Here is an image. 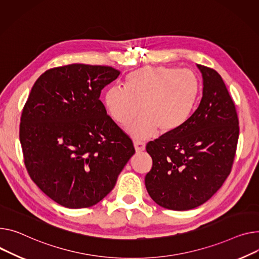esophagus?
<instances>
[{"label": "esophagus", "instance_id": "34e87169", "mask_svg": "<svg viewBox=\"0 0 259 259\" xmlns=\"http://www.w3.org/2000/svg\"><path fill=\"white\" fill-rule=\"evenodd\" d=\"M134 148H135V151H136L137 153H140V152H143V151L145 150L146 145H145L143 142L135 141V142H134Z\"/></svg>", "mask_w": 259, "mask_h": 259}]
</instances>
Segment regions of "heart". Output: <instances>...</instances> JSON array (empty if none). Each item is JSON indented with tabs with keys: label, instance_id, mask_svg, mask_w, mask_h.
I'll list each match as a JSON object with an SVG mask.
<instances>
[{
	"label": "heart",
	"instance_id": "obj_1",
	"mask_svg": "<svg viewBox=\"0 0 259 259\" xmlns=\"http://www.w3.org/2000/svg\"><path fill=\"white\" fill-rule=\"evenodd\" d=\"M200 93L194 72L166 66H144L130 74L126 88L112 85L104 104L109 116L119 125H127L137 140H146L158 131L168 134L182 127L191 117Z\"/></svg>",
	"mask_w": 259,
	"mask_h": 259
}]
</instances>
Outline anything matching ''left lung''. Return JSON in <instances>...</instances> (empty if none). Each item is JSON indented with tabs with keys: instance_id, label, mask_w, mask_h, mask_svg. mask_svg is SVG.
<instances>
[{
	"instance_id": "1",
	"label": "left lung",
	"mask_w": 259,
	"mask_h": 259,
	"mask_svg": "<svg viewBox=\"0 0 259 259\" xmlns=\"http://www.w3.org/2000/svg\"><path fill=\"white\" fill-rule=\"evenodd\" d=\"M203 78L200 104L176 131L147 144L153 160L146 188L155 203L188 210L209 200L229 176L239 134L234 102L213 68L197 64Z\"/></svg>"
}]
</instances>
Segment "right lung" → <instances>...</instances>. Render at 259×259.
<instances>
[{
  "label": "right lung",
  "mask_w": 259,
  "mask_h": 259,
  "mask_svg": "<svg viewBox=\"0 0 259 259\" xmlns=\"http://www.w3.org/2000/svg\"><path fill=\"white\" fill-rule=\"evenodd\" d=\"M119 74L81 63L50 68L24 106L20 140L28 174L64 207H91L105 198L135 153L100 100Z\"/></svg>",
  "instance_id": "1"
}]
</instances>
